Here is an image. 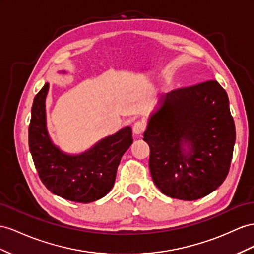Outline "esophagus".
Segmentation results:
<instances>
[{
  "mask_svg": "<svg viewBox=\"0 0 254 254\" xmlns=\"http://www.w3.org/2000/svg\"><path fill=\"white\" fill-rule=\"evenodd\" d=\"M146 129V125L142 121H136L133 126V132L136 135H140Z\"/></svg>",
  "mask_w": 254,
  "mask_h": 254,
  "instance_id": "obj_1",
  "label": "esophagus"
}]
</instances>
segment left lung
<instances>
[{
  "mask_svg": "<svg viewBox=\"0 0 254 254\" xmlns=\"http://www.w3.org/2000/svg\"><path fill=\"white\" fill-rule=\"evenodd\" d=\"M236 139L225 90L216 80L172 91L149 116V168L167 196L194 200L222 185Z\"/></svg>",
  "mask_w": 254,
  "mask_h": 254,
  "instance_id": "left-lung-1",
  "label": "left lung"
}]
</instances>
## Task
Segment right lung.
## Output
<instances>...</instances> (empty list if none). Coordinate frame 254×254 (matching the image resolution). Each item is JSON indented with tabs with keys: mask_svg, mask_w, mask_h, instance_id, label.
I'll return each mask as SVG.
<instances>
[{
	"mask_svg": "<svg viewBox=\"0 0 254 254\" xmlns=\"http://www.w3.org/2000/svg\"><path fill=\"white\" fill-rule=\"evenodd\" d=\"M48 90L46 82L34 97L29 126V148L38 176L50 192L62 198L84 204L100 199L115 185L120 160L133 142L132 128L123 127L84 152H64L47 129Z\"/></svg>",
	"mask_w": 254,
	"mask_h": 254,
	"instance_id": "1",
	"label": "right lung"
}]
</instances>
